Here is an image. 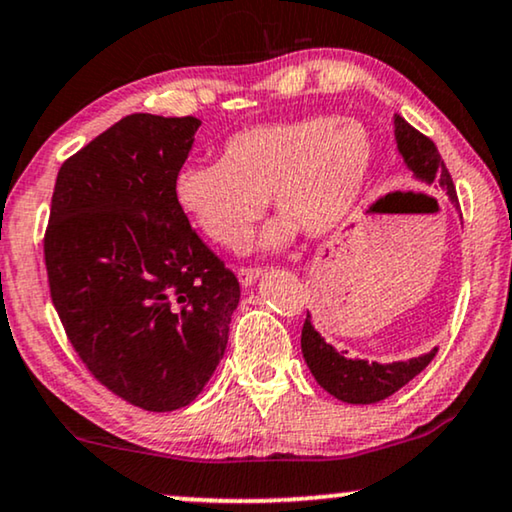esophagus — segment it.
<instances>
[{"instance_id":"1","label":"esophagus","mask_w":512,"mask_h":512,"mask_svg":"<svg viewBox=\"0 0 512 512\" xmlns=\"http://www.w3.org/2000/svg\"><path fill=\"white\" fill-rule=\"evenodd\" d=\"M260 274H262V271L260 269H238V281H241V285H243V288H250V285L252 283H255L257 281V278H260Z\"/></svg>"}]
</instances>
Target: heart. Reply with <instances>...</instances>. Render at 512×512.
Returning <instances> with one entry per match:
<instances>
[{"mask_svg": "<svg viewBox=\"0 0 512 512\" xmlns=\"http://www.w3.org/2000/svg\"><path fill=\"white\" fill-rule=\"evenodd\" d=\"M372 161L363 124L316 114L231 135L220 161L182 163L173 199L203 236L241 248L269 196L285 217L264 229L262 245L281 248L297 227L313 236L337 227L363 192Z\"/></svg>", "mask_w": 512, "mask_h": 512, "instance_id": "b5f03b06", "label": "heart"}]
</instances>
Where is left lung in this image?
<instances>
[{
	"label": "left lung",
	"mask_w": 512,
	"mask_h": 512,
	"mask_svg": "<svg viewBox=\"0 0 512 512\" xmlns=\"http://www.w3.org/2000/svg\"><path fill=\"white\" fill-rule=\"evenodd\" d=\"M395 142H398V152L403 154L407 168L412 170L414 177L426 182V185L438 182L442 192L449 196V201L459 208L452 175H449L445 161H442L433 140L407 124L400 114H395ZM302 353L311 374L327 393L335 395L342 403L372 405L388 398V395H393L395 391H400L407 381L417 377V374L435 358L438 349L428 351L419 358L405 360V363L398 360V363L386 365L367 363V360L358 358H346V351H337L335 346L327 344L325 339L318 335L316 327L311 325V313L306 311V320L302 327Z\"/></svg>",
	"instance_id": "8db88e82"
}]
</instances>
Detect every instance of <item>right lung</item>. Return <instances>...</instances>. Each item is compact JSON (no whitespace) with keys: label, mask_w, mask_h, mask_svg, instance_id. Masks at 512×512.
<instances>
[{"label":"right lung","mask_w":512,"mask_h":512,"mask_svg":"<svg viewBox=\"0 0 512 512\" xmlns=\"http://www.w3.org/2000/svg\"><path fill=\"white\" fill-rule=\"evenodd\" d=\"M201 121L131 114L58 170L44 260L88 372L147 412L187 407L213 377L241 299L236 276L173 199Z\"/></svg>","instance_id":"add662e5"}]
</instances>
